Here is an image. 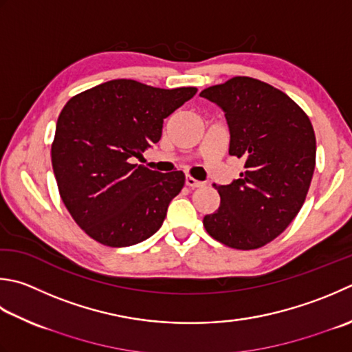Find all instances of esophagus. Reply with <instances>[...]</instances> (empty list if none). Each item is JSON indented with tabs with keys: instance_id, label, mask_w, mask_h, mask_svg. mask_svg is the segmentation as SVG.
Masks as SVG:
<instances>
[{
	"instance_id": "1",
	"label": "esophagus",
	"mask_w": 352,
	"mask_h": 352,
	"mask_svg": "<svg viewBox=\"0 0 352 352\" xmlns=\"http://www.w3.org/2000/svg\"><path fill=\"white\" fill-rule=\"evenodd\" d=\"M186 186H189L190 189H195V188H203L204 183H203V182H198V180H195L194 177L186 175Z\"/></svg>"
}]
</instances>
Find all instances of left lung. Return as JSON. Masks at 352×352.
Returning a JSON list of instances; mask_svg holds the SVG:
<instances>
[{
  "instance_id": "obj_1",
  "label": "left lung",
  "mask_w": 352,
  "mask_h": 352,
  "mask_svg": "<svg viewBox=\"0 0 352 352\" xmlns=\"http://www.w3.org/2000/svg\"><path fill=\"white\" fill-rule=\"evenodd\" d=\"M199 96L224 109L229 154L245 158L238 180L213 184L221 203L203 226L230 249H259L278 238L305 203L316 166L313 125L284 91L249 76L204 88Z\"/></svg>"
}]
</instances>
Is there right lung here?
Instances as JSON below:
<instances>
[{
    "label": "right lung",
    "mask_w": 352,
    "mask_h": 352,
    "mask_svg": "<svg viewBox=\"0 0 352 352\" xmlns=\"http://www.w3.org/2000/svg\"><path fill=\"white\" fill-rule=\"evenodd\" d=\"M195 93V87L164 89L114 79L65 103L52 164L62 201L89 238L128 247L160 229L184 174H160L133 160L160 140L163 119Z\"/></svg>",
    "instance_id": "right-lung-1"
}]
</instances>
